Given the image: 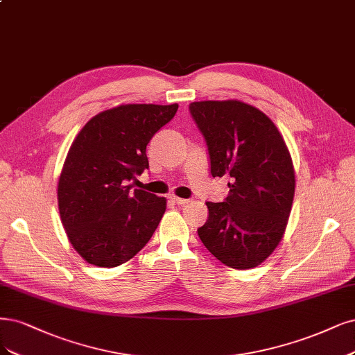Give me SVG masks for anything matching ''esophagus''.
Masks as SVG:
<instances>
[{
    "instance_id": "1",
    "label": "esophagus",
    "mask_w": 355,
    "mask_h": 355,
    "mask_svg": "<svg viewBox=\"0 0 355 355\" xmlns=\"http://www.w3.org/2000/svg\"><path fill=\"white\" fill-rule=\"evenodd\" d=\"M168 200L170 201H173L175 204H178V205H185V204H188L189 202V200H185V198H179V197H176V195H168Z\"/></svg>"
}]
</instances>
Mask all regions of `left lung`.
Returning a JSON list of instances; mask_svg holds the SVG:
<instances>
[{
    "label": "left lung",
    "mask_w": 355,
    "mask_h": 355,
    "mask_svg": "<svg viewBox=\"0 0 355 355\" xmlns=\"http://www.w3.org/2000/svg\"><path fill=\"white\" fill-rule=\"evenodd\" d=\"M189 112L209 146L211 176H229L223 202H205L198 229L223 264L260 266L282 241L295 193V172L284 137L259 108L238 100L197 101Z\"/></svg>",
    "instance_id": "1"
}]
</instances>
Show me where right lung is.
<instances>
[{
    "instance_id": "1",
    "label": "right lung",
    "mask_w": 355,
    "mask_h": 355,
    "mask_svg": "<svg viewBox=\"0 0 355 355\" xmlns=\"http://www.w3.org/2000/svg\"><path fill=\"white\" fill-rule=\"evenodd\" d=\"M178 107L121 104L94 116L73 141L57 198L66 235L85 261L116 267L151 239L166 198L129 182L148 168L146 145Z\"/></svg>"
}]
</instances>
